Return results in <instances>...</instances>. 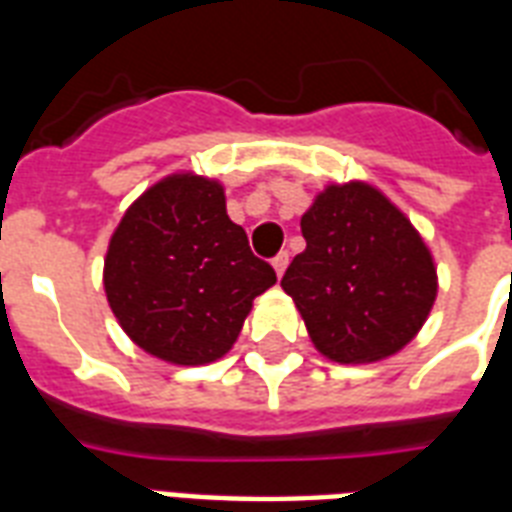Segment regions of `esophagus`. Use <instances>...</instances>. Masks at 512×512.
Returning a JSON list of instances; mask_svg holds the SVG:
<instances>
[{
    "label": "esophagus",
    "mask_w": 512,
    "mask_h": 512,
    "mask_svg": "<svg viewBox=\"0 0 512 512\" xmlns=\"http://www.w3.org/2000/svg\"><path fill=\"white\" fill-rule=\"evenodd\" d=\"M273 263V271H276V276H284V271H287V265H289V252H279V255L273 257L271 260Z\"/></svg>",
    "instance_id": "34e87169"
}]
</instances>
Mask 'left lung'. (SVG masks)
Masks as SVG:
<instances>
[{
    "instance_id": "obj_1",
    "label": "left lung",
    "mask_w": 512,
    "mask_h": 512,
    "mask_svg": "<svg viewBox=\"0 0 512 512\" xmlns=\"http://www.w3.org/2000/svg\"><path fill=\"white\" fill-rule=\"evenodd\" d=\"M305 252L281 287L313 345L340 364L396 353L428 319L436 265L412 223L366 183L329 185L300 220Z\"/></svg>"
}]
</instances>
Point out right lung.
I'll use <instances>...</instances> for the list:
<instances>
[{"mask_svg": "<svg viewBox=\"0 0 512 512\" xmlns=\"http://www.w3.org/2000/svg\"><path fill=\"white\" fill-rule=\"evenodd\" d=\"M103 284L140 348L196 366L231 350L276 271L252 255L244 228L228 217L223 185L172 175L127 209L108 244Z\"/></svg>", "mask_w": 512, "mask_h": 512, "instance_id": "add662e5", "label": "right lung"}]
</instances>
